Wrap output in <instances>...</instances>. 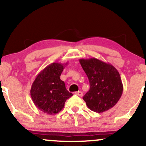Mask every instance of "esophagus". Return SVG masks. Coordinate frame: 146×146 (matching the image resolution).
I'll list each match as a JSON object with an SVG mask.
<instances>
[{
	"label": "esophagus",
	"mask_w": 146,
	"mask_h": 146,
	"mask_svg": "<svg viewBox=\"0 0 146 146\" xmlns=\"http://www.w3.org/2000/svg\"><path fill=\"white\" fill-rule=\"evenodd\" d=\"M75 94L78 95V96L80 97H82L83 96V93L82 91H77V92H75Z\"/></svg>",
	"instance_id": "obj_1"
}]
</instances>
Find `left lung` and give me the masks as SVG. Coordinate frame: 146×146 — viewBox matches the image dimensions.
<instances>
[{"label":"left lung","mask_w":146,"mask_h":146,"mask_svg":"<svg viewBox=\"0 0 146 146\" xmlns=\"http://www.w3.org/2000/svg\"><path fill=\"white\" fill-rule=\"evenodd\" d=\"M80 63L90 83V89L83 97L88 108L100 113L113 108L123 89L118 71L112 64L94 58L80 59Z\"/></svg>","instance_id":"8db88e82"}]
</instances>
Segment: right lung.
Masks as SVG:
<instances>
[{
	"label": "right lung",
	"mask_w": 146,
	"mask_h": 146,
	"mask_svg": "<svg viewBox=\"0 0 146 146\" xmlns=\"http://www.w3.org/2000/svg\"><path fill=\"white\" fill-rule=\"evenodd\" d=\"M65 64L54 62L38 73L31 86L30 93L37 108L48 115H56L62 110L66 100L73 95L66 90L60 75Z\"/></svg>",
	"instance_id": "1"
}]
</instances>
